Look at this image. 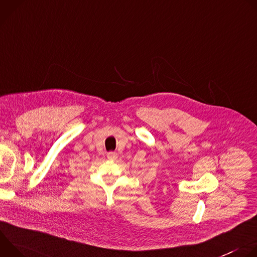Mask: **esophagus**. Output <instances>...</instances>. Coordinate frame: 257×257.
I'll use <instances>...</instances> for the list:
<instances>
[{"label":"esophagus","mask_w":257,"mask_h":257,"mask_svg":"<svg viewBox=\"0 0 257 257\" xmlns=\"http://www.w3.org/2000/svg\"><path fill=\"white\" fill-rule=\"evenodd\" d=\"M106 157H107V159H108V160H113V161H115V160L118 158V155H117V153H115V152H109V153H107Z\"/></svg>","instance_id":"obj_1"}]
</instances>
